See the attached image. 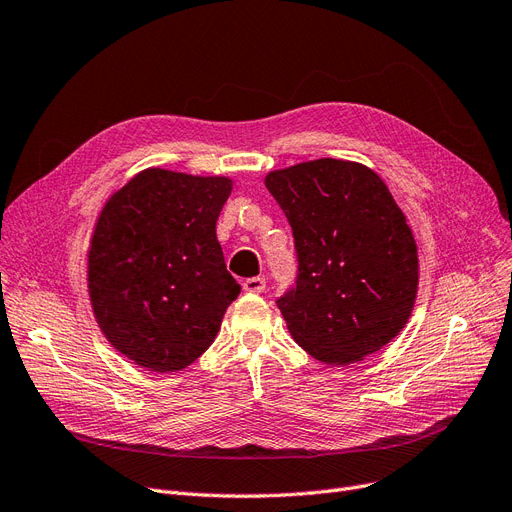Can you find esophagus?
Returning <instances> with one entry per match:
<instances>
[{"instance_id":"1","label":"esophagus","mask_w":512,"mask_h":512,"mask_svg":"<svg viewBox=\"0 0 512 512\" xmlns=\"http://www.w3.org/2000/svg\"><path fill=\"white\" fill-rule=\"evenodd\" d=\"M241 285H243V289L250 291V294H262L264 287H266V281H264V277H250V279L243 281Z\"/></svg>"}]
</instances>
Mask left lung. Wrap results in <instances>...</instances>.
<instances>
[{
  "label": "left lung",
  "instance_id": "8db88e82",
  "mask_svg": "<svg viewBox=\"0 0 512 512\" xmlns=\"http://www.w3.org/2000/svg\"><path fill=\"white\" fill-rule=\"evenodd\" d=\"M264 185L296 239L298 283L277 306L298 346L346 367L392 342L415 308L419 254L383 179L319 158L271 170Z\"/></svg>",
  "mask_w": 512,
  "mask_h": 512
}]
</instances>
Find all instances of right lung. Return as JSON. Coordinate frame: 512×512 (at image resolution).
<instances>
[{
  "label": "right lung",
  "instance_id": "right-lung-1",
  "mask_svg": "<svg viewBox=\"0 0 512 512\" xmlns=\"http://www.w3.org/2000/svg\"><path fill=\"white\" fill-rule=\"evenodd\" d=\"M229 177L143 168L106 200L87 252V291L108 344L154 373L198 360L241 287L216 221Z\"/></svg>",
  "mask_w": 512,
  "mask_h": 512
}]
</instances>
